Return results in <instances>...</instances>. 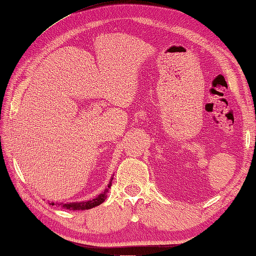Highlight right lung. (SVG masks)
<instances>
[{
	"mask_svg": "<svg viewBox=\"0 0 256 256\" xmlns=\"http://www.w3.org/2000/svg\"><path fill=\"white\" fill-rule=\"evenodd\" d=\"M112 180H113V178H110V184L108 186V188H106L103 192L100 194L98 196L95 197L94 199H92V200L77 202H67V204L59 202L58 205L62 206L64 209H70V210H86V209H90V208H94L96 206H98V205H100L102 202H104L106 197H108V189L110 188V186H112ZM51 205L54 206V202H51Z\"/></svg>",
	"mask_w": 256,
	"mask_h": 256,
	"instance_id": "1",
	"label": "right lung"
}]
</instances>
